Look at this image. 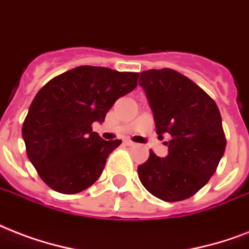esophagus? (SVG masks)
Segmentation results:
<instances>
[{
  "label": "esophagus",
  "instance_id": "34e87169",
  "mask_svg": "<svg viewBox=\"0 0 249 249\" xmlns=\"http://www.w3.org/2000/svg\"><path fill=\"white\" fill-rule=\"evenodd\" d=\"M124 144H126V145H128V146L135 145V142H131V140H124Z\"/></svg>",
  "mask_w": 249,
  "mask_h": 249
}]
</instances>
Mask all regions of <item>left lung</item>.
<instances>
[{
    "mask_svg": "<svg viewBox=\"0 0 249 249\" xmlns=\"http://www.w3.org/2000/svg\"><path fill=\"white\" fill-rule=\"evenodd\" d=\"M144 88L155 114L156 132L170 135L169 155L138 166L139 179L153 196L174 203L194 196L215 173L226 148L221 113L209 94L171 69L142 71Z\"/></svg>",
    "mask_w": 249,
    "mask_h": 249,
    "instance_id": "left-lung-1",
    "label": "left lung"
}]
</instances>
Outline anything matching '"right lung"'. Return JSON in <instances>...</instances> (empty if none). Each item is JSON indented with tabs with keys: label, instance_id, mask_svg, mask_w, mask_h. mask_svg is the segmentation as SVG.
Returning a JSON list of instances; mask_svg holds the SVG:
<instances>
[{
	"label": "right lung",
	"instance_id": "obj_1",
	"mask_svg": "<svg viewBox=\"0 0 249 249\" xmlns=\"http://www.w3.org/2000/svg\"><path fill=\"white\" fill-rule=\"evenodd\" d=\"M138 78L139 72L79 66L38 90L22 135L27 157L52 190L78 194L97 180L122 140H104L92 123L104 122L115 101L136 88Z\"/></svg>",
	"mask_w": 249,
	"mask_h": 249
}]
</instances>
